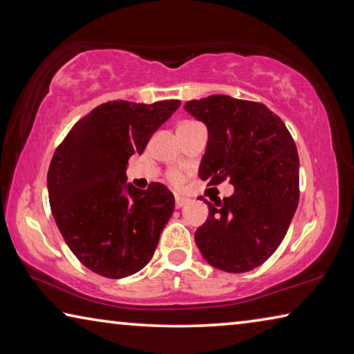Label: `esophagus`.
<instances>
[{"label":"esophagus","instance_id":"esophagus-1","mask_svg":"<svg viewBox=\"0 0 354 354\" xmlns=\"http://www.w3.org/2000/svg\"><path fill=\"white\" fill-rule=\"evenodd\" d=\"M187 198H184V196H179V195H176L175 196V205H176V207L178 209H181V207H184L185 205H187Z\"/></svg>","mask_w":354,"mask_h":354}]
</instances>
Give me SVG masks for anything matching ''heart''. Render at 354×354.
<instances>
[{
  "instance_id": "1",
  "label": "heart",
  "mask_w": 354,
  "mask_h": 354,
  "mask_svg": "<svg viewBox=\"0 0 354 354\" xmlns=\"http://www.w3.org/2000/svg\"><path fill=\"white\" fill-rule=\"evenodd\" d=\"M169 179H170V183L171 184H175V185H179V184H183V181H184V178H183V175L179 171H176V170H173V171H170V175H169Z\"/></svg>"
}]
</instances>
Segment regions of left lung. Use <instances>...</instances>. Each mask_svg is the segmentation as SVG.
Here are the masks:
<instances>
[{
    "mask_svg": "<svg viewBox=\"0 0 354 354\" xmlns=\"http://www.w3.org/2000/svg\"><path fill=\"white\" fill-rule=\"evenodd\" d=\"M207 127L198 175L207 185H234L227 198L205 203L209 217L195 232L212 267L243 273L266 262L283 242L299 200L298 151L289 129L267 106L211 95L184 106Z\"/></svg>",
    "mask_w": 354,
    "mask_h": 354,
    "instance_id": "8db88e82",
    "label": "left lung"
}]
</instances>
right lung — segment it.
<instances>
[{"label": "right lung", "mask_w": 354, "mask_h": 354, "mask_svg": "<svg viewBox=\"0 0 354 354\" xmlns=\"http://www.w3.org/2000/svg\"><path fill=\"white\" fill-rule=\"evenodd\" d=\"M179 104L107 101L82 117L53 156L46 181L56 225L82 266L101 277L142 270L171 217V192L160 183L136 189L127 165Z\"/></svg>", "instance_id": "1"}]
</instances>
